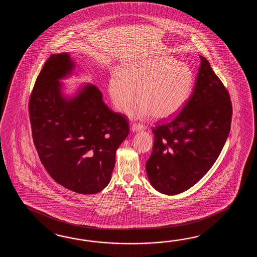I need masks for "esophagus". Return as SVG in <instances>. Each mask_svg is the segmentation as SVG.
Segmentation results:
<instances>
[{"instance_id":"obj_1","label":"esophagus","mask_w":257,"mask_h":257,"mask_svg":"<svg viewBox=\"0 0 257 257\" xmlns=\"http://www.w3.org/2000/svg\"><path fill=\"white\" fill-rule=\"evenodd\" d=\"M146 127L144 125H142V124H133L132 126H131V130L132 132H137V131H144Z\"/></svg>"}]
</instances>
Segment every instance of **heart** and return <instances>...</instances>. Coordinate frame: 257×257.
Returning <instances> with one entry per match:
<instances>
[{"mask_svg": "<svg viewBox=\"0 0 257 257\" xmlns=\"http://www.w3.org/2000/svg\"><path fill=\"white\" fill-rule=\"evenodd\" d=\"M194 73L185 62L171 56H152L133 60L122 71L115 70L108 82V92L117 110L126 109L132 118H147L152 115L166 119L176 115L191 94Z\"/></svg>", "mask_w": 257, "mask_h": 257, "instance_id": "1", "label": "heart"}]
</instances>
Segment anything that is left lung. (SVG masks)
<instances>
[{
	"label": "left lung",
	"instance_id": "obj_1",
	"mask_svg": "<svg viewBox=\"0 0 257 257\" xmlns=\"http://www.w3.org/2000/svg\"><path fill=\"white\" fill-rule=\"evenodd\" d=\"M199 57L190 97L175 118L153 130L146 172L153 188L165 195L180 194L196 185L218 159L230 131L229 93L208 60Z\"/></svg>",
	"mask_w": 257,
	"mask_h": 257
}]
</instances>
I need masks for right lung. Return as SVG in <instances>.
Listing matches in <instances>:
<instances>
[{
	"instance_id": "1",
	"label": "right lung",
	"mask_w": 257,
	"mask_h": 257,
	"mask_svg": "<svg viewBox=\"0 0 257 257\" xmlns=\"http://www.w3.org/2000/svg\"><path fill=\"white\" fill-rule=\"evenodd\" d=\"M75 68L67 52L50 55L44 64L29 101L32 136L41 163L58 184L96 194L109 184L116 150L130 128L126 116L109 109L92 83L80 85L72 95L63 93L60 81Z\"/></svg>"
}]
</instances>
